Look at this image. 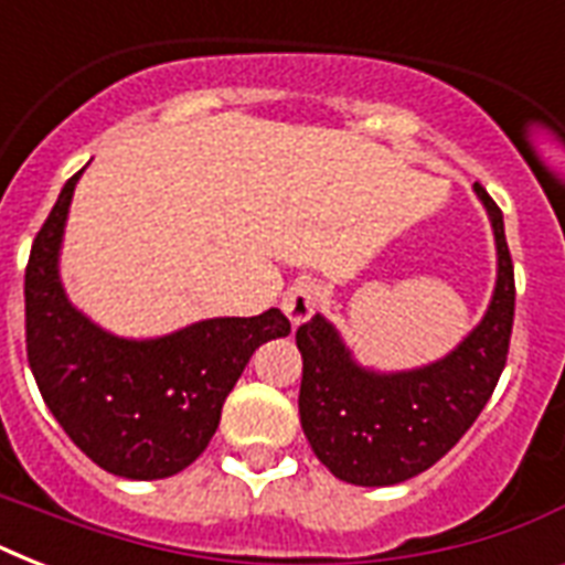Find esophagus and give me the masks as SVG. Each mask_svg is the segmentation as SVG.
<instances>
[{
    "label": "esophagus",
    "mask_w": 565,
    "mask_h": 565,
    "mask_svg": "<svg viewBox=\"0 0 565 565\" xmlns=\"http://www.w3.org/2000/svg\"><path fill=\"white\" fill-rule=\"evenodd\" d=\"M319 305H322V287L317 281H310V278H301V281L292 284L281 299L284 313L290 317L292 326H299V322L313 317Z\"/></svg>",
    "instance_id": "esophagus-1"
}]
</instances>
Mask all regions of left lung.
Listing matches in <instances>:
<instances>
[{
    "mask_svg": "<svg viewBox=\"0 0 565 565\" xmlns=\"http://www.w3.org/2000/svg\"><path fill=\"white\" fill-rule=\"evenodd\" d=\"M499 246V281L481 326L443 361L413 372L361 370L331 322L308 319L296 331L301 352L299 416L319 463L358 487H390L434 466L472 428L508 363L516 278L504 216L475 184Z\"/></svg>",
    "mask_w": 565,
    "mask_h": 565,
    "instance_id": "left-lung-1",
    "label": "left lung"
}]
</instances>
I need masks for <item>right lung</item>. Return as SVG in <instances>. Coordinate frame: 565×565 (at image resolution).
Wrapping results in <instances>:
<instances>
[{
  "label": "right lung",
  "instance_id": "1",
  "mask_svg": "<svg viewBox=\"0 0 565 565\" xmlns=\"http://www.w3.org/2000/svg\"><path fill=\"white\" fill-rule=\"evenodd\" d=\"M75 172L31 243L25 266V352L43 402L66 437L102 469L154 481L202 455L225 395L266 340L290 334L278 308L204 319L158 340L105 334L66 301L57 248Z\"/></svg>",
  "mask_w": 565,
  "mask_h": 565
}]
</instances>
